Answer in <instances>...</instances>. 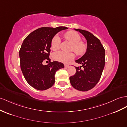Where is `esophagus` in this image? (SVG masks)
Returning <instances> with one entry per match:
<instances>
[{
	"mask_svg": "<svg viewBox=\"0 0 127 127\" xmlns=\"http://www.w3.org/2000/svg\"><path fill=\"white\" fill-rule=\"evenodd\" d=\"M64 67H66V68H68V67H69V65H68V64H64Z\"/></svg>",
	"mask_w": 127,
	"mask_h": 127,
	"instance_id": "1",
	"label": "esophagus"
}]
</instances>
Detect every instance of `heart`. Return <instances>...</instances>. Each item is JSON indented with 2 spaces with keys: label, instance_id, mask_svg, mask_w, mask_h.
<instances>
[{
  "label": "heart",
  "instance_id": "1",
  "mask_svg": "<svg viewBox=\"0 0 127 127\" xmlns=\"http://www.w3.org/2000/svg\"><path fill=\"white\" fill-rule=\"evenodd\" d=\"M64 37L66 40L71 43L70 50L73 51L78 56H82L85 53L87 49V45L85 42L81 41V37L74 31H69L64 33ZM61 39L58 35L54 36L51 43V47L54 51L59 49ZM75 54L73 52H66L59 51L53 54V58L57 61L63 63H67L74 59Z\"/></svg>",
  "mask_w": 127,
  "mask_h": 127
}]
</instances>
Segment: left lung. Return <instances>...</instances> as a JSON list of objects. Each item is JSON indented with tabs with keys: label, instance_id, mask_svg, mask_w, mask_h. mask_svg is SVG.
I'll return each mask as SVG.
<instances>
[{
	"label": "left lung",
	"instance_id": "8db88e82",
	"mask_svg": "<svg viewBox=\"0 0 127 127\" xmlns=\"http://www.w3.org/2000/svg\"><path fill=\"white\" fill-rule=\"evenodd\" d=\"M85 37L87 42L86 52L75 62L81 64L75 67L76 73L69 77L74 88L81 91H87L95 87L101 77L105 64V49L100 40L86 30L74 29ZM83 66L84 69H81Z\"/></svg>",
	"mask_w": 127,
	"mask_h": 127
}]
</instances>
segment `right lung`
<instances>
[{"label":"right lung","instance_id":"right-lung-1","mask_svg":"<svg viewBox=\"0 0 127 127\" xmlns=\"http://www.w3.org/2000/svg\"><path fill=\"white\" fill-rule=\"evenodd\" d=\"M66 27H42L33 31L23 40L19 51L21 69L28 83L38 90H45L55 82L56 72L64 68V64L53 61L43 65L49 60L51 43L53 37Z\"/></svg>","mask_w":127,"mask_h":127}]
</instances>
